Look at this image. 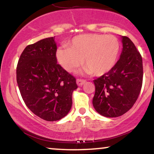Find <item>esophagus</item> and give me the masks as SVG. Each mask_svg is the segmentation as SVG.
I'll list each match as a JSON object with an SVG mask.
<instances>
[{
    "label": "esophagus",
    "mask_w": 154,
    "mask_h": 154,
    "mask_svg": "<svg viewBox=\"0 0 154 154\" xmlns=\"http://www.w3.org/2000/svg\"><path fill=\"white\" fill-rule=\"evenodd\" d=\"M85 79H77V85L82 86V85L85 84Z\"/></svg>",
    "instance_id": "1"
}]
</instances>
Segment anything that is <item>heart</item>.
Instances as JSON below:
<instances>
[{
    "label": "heart",
    "instance_id": "obj_1",
    "mask_svg": "<svg viewBox=\"0 0 154 154\" xmlns=\"http://www.w3.org/2000/svg\"><path fill=\"white\" fill-rule=\"evenodd\" d=\"M119 51L120 43L114 35L84 34L75 37L69 43L68 48H59L56 59L69 72L77 69L83 59L85 72L100 76L114 67Z\"/></svg>",
    "mask_w": 154,
    "mask_h": 154
}]
</instances>
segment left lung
I'll list each match as a JSON object with an SVG mask.
<instances>
[{
  "label": "left lung",
  "mask_w": 154,
  "mask_h": 154,
  "mask_svg": "<svg viewBox=\"0 0 154 154\" xmlns=\"http://www.w3.org/2000/svg\"><path fill=\"white\" fill-rule=\"evenodd\" d=\"M119 59L107 73L93 80V105L100 115L117 117L130 110L138 98L143 84L142 56L132 40L122 36Z\"/></svg>",
  "instance_id": "8db88e82"
}]
</instances>
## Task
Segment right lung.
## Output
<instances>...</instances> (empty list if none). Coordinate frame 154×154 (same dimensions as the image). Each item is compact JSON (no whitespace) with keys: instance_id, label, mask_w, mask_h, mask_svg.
<instances>
[{"instance_id":"obj_1","label":"right lung","mask_w":154,"mask_h":154,"mask_svg":"<svg viewBox=\"0 0 154 154\" xmlns=\"http://www.w3.org/2000/svg\"><path fill=\"white\" fill-rule=\"evenodd\" d=\"M54 38L27 45L17 67L22 99L36 116L45 121L62 119L69 112L76 79L57 63Z\"/></svg>"}]
</instances>
